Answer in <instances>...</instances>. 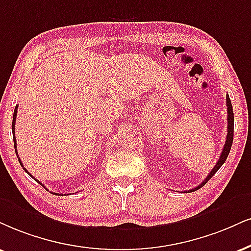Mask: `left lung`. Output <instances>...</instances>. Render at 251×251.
I'll list each match as a JSON object with an SVG mask.
<instances>
[{"label":"left lung","instance_id":"8db88e82","mask_svg":"<svg viewBox=\"0 0 251 251\" xmlns=\"http://www.w3.org/2000/svg\"><path fill=\"white\" fill-rule=\"evenodd\" d=\"M226 100H227V113H228V116H227V121H228V132H227V137H226V143L224 145V149H222V152H221V156L220 158H219L218 163L215 164L214 168L212 169V171L208 173V176H207L205 180L201 182L200 185H198L197 187L192 188L190 190V192H194L197 190H199L203 186V185L206 184L207 181L211 179L213 176L215 175V172L218 171L219 169L221 168L222 164L226 162V159H227L228 154H229V151H230V148H231V144H233V136H234V113H233V106H231V102H230V99H229V95L227 94V97H226ZM188 191H186L187 193Z\"/></svg>","mask_w":251,"mask_h":251}]
</instances>
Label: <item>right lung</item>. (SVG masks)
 I'll use <instances>...</instances> for the list:
<instances>
[{
    "label": "right lung",
    "mask_w": 251,
    "mask_h": 251,
    "mask_svg": "<svg viewBox=\"0 0 251 251\" xmlns=\"http://www.w3.org/2000/svg\"><path fill=\"white\" fill-rule=\"evenodd\" d=\"M17 108H18V106H16V107H15V110H14V119H12V126H11V129H12V135H14V145H15V148H16V137H15V123H16V116H17ZM15 151H16V154H18L17 153V149H15ZM18 162H20V164H21V166H22V168H23V170H24V171H25V172H27V170L25 169V168H24V166H23V164H22V162H21V159L20 158H18ZM27 175H30V173L29 172H27ZM31 176V177H32V175H30ZM33 178V177H32ZM33 179H35V180H37V179L36 178H33ZM37 181H38L39 182V184L40 185H42V186H44V185H43L42 184V182H40L39 180H37ZM46 188V187H45ZM53 194H59V193H53ZM60 196H63V194H60Z\"/></svg>",
    "instance_id": "1"
}]
</instances>
